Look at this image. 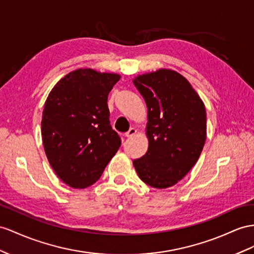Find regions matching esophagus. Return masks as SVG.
Here are the masks:
<instances>
[{"label": "esophagus", "instance_id": "1", "mask_svg": "<svg viewBox=\"0 0 254 254\" xmlns=\"http://www.w3.org/2000/svg\"><path fill=\"white\" fill-rule=\"evenodd\" d=\"M136 133H137V131H136V129H135L134 127L129 128L128 131L126 133V137H132V136H134Z\"/></svg>", "mask_w": 254, "mask_h": 254}]
</instances>
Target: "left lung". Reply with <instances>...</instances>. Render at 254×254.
<instances>
[{"instance_id":"8db88e82","label":"left lung","mask_w":254,"mask_h":254,"mask_svg":"<svg viewBox=\"0 0 254 254\" xmlns=\"http://www.w3.org/2000/svg\"><path fill=\"white\" fill-rule=\"evenodd\" d=\"M134 86L148 109V150L133 165L157 189L176 185L196 163L206 140V109L191 83L176 70L160 68L136 76Z\"/></svg>"}]
</instances>
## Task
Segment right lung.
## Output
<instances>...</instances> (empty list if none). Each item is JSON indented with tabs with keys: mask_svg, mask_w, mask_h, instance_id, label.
Instances as JSON below:
<instances>
[{
	"mask_svg": "<svg viewBox=\"0 0 254 254\" xmlns=\"http://www.w3.org/2000/svg\"><path fill=\"white\" fill-rule=\"evenodd\" d=\"M121 76L78 68L56 83L45 102L42 137L50 166L64 184L96 183L121 145L109 121L107 99Z\"/></svg>",
	"mask_w": 254,
	"mask_h": 254,
	"instance_id": "1",
	"label": "right lung"
}]
</instances>
